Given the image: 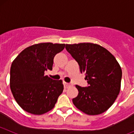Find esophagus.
<instances>
[{
	"label": "esophagus",
	"mask_w": 134,
	"mask_h": 134,
	"mask_svg": "<svg viewBox=\"0 0 134 134\" xmlns=\"http://www.w3.org/2000/svg\"><path fill=\"white\" fill-rule=\"evenodd\" d=\"M64 85L66 88H69L70 86H72V83H67L66 82H64Z\"/></svg>",
	"instance_id": "34e87169"
}]
</instances>
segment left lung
Returning a JSON list of instances; mask_svg holds the SVG:
<instances>
[{"mask_svg": "<svg viewBox=\"0 0 134 134\" xmlns=\"http://www.w3.org/2000/svg\"><path fill=\"white\" fill-rule=\"evenodd\" d=\"M66 49L78 62L88 83L86 87L76 85L79 94L73 103L87 115L103 113L120 91L122 71L119 63L107 49L94 43L66 44Z\"/></svg>", "mask_w": 134, "mask_h": 134, "instance_id": "left-lung-1", "label": "left lung"}]
</instances>
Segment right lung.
I'll list each match as a JSON object with an SVG mask.
<instances>
[{
    "label": "right lung",
    "mask_w": 134,
    "mask_h": 134,
    "mask_svg": "<svg viewBox=\"0 0 134 134\" xmlns=\"http://www.w3.org/2000/svg\"><path fill=\"white\" fill-rule=\"evenodd\" d=\"M65 44L41 43L25 48L15 59L10 71V86L20 107L29 113L41 115L52 109L63 92L62 81L45 75L52 70L54 58Z\"/></svg>",
    "instance_id": "right-lung-1"
}]
</instances>
